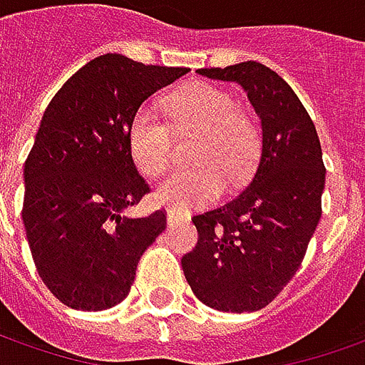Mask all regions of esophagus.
Listing matches in <instances>:
<instances>
[{"label":"esophagus","instance_id":"esophagus-1","mask_svg":"<svg viewBox=\"0 0 365 365\" xmlns=\"http://www.w3.org/2000/svg\"><path fill=\"white\" fill-rule=\"evenodd\" d=\"M185 220H187L185 216H180L178 212H173V210H167V222L170 226L180 225V222H185Z\"/></svg>","mask_w":365,"mask_h":365}]
</instances>
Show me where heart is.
Wrapping results in <instances>:
<instances>
[{
    "mask_svg": "<svg viewBox=\"0 0 365 365\" xmlns=\"http://www.w3.org/2000/svg\"><path fill=\"white\" fill-rule=\"evenodd\" d=\"M167 113L178 135H200L195 163L202 167L168 175L155 192L158 205L178 212L207 205L222 192L220 173L232 185L250 173L256 158V130L228 93L210 83H192L168 97ZM129 149L140 173L149 177L165 173L175 135L158 110L143 107L133 115Z\"/></svg>",
    "mask_w": 365,
    "mask_h": 365,
    "instance_id": "1",
    "label": "heart"
}]
</instances>
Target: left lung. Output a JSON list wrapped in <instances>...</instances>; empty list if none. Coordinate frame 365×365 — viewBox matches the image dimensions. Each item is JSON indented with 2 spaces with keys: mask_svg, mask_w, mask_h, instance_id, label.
Returning <instances> with one entry per match:
<instances>
[{
  "mask_svg": "<svg viewBox=\"0 0 365 365\" xmlns=\"http://www.w3.org/2000/svg\"><path fill=\"white\" fill-rule=\"evenodd\" d=\"M238 83L260 119V153L246 188L197 215L198 242L182 272L202 304L220 312H256L290 282L322 216L326 168L310 115L278 73L256 61L198 69Z\"/></svg>",
  "mask_w": 365,
  "mask_h": 365,
  "instance_id": "8db88e82",
  "label": "left lung"
}]
</instances>
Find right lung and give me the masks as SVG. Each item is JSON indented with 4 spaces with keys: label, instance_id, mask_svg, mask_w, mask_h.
Returning <instances> with one entry per match:
<instances>
[{
    "label": "right lung",
    "instance_id": "right-lung-1",
    "mask_svg": "<svg viewBox=\"0 0 365 365\" xmlns=\"http://www.w3.org/2000/svg\"><path fill=\"white\" fill-rule=\"evenodd\" d=\"M188 71L107 53L45 109L24 167L21 216L37 272L73 310L123 302L140 256L167 228L163 210L123 215L149 192L130 157L129 123L150 95Z\"/></svg>",
    "mask_w": 365,
    "mask_h": 365
}]
</instances>
